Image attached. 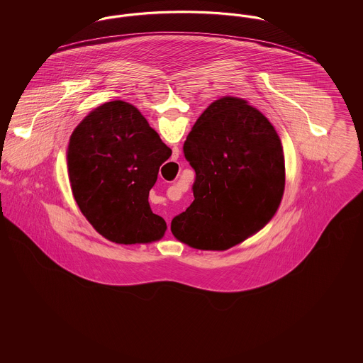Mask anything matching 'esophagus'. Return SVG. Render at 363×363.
<instances>
[{"label":"esophagus","instance_id":"34e87169","mask_svg":"<svg viewBox=\"0 0 363 363\" xmlns=\"http://www.w3.org/2000/svg\"><path fill=\"white\" fill-rule=\"evenodd\" d=\"M173 159H178V150H174Z\"/></svg>","mask_w":363,"mask_h":363}]
</instances>
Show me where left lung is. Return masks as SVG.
<instances>
[{"label": "left lung", "mask_w": 363, "mask_h": 363, "mask_svg": "<svg viewBox=\"0 0 363 363\" xmlns=\"http://www.w3.org/2000/svg\"><path fill=\"white\" fill-rule=\"evenodd\" d=\"M184 152L196 181L193 203L172 222L178 241L223 252L275 216L286 185L283 145L274 125L247 101L223 96L209 104Z\"/></svg>", "instance_id": "obj_1"}]
</instances>
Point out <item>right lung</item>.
Masks as SVG:
<instances>
[{
  "label": "right lung",
  "mask_w": 363,
  "mask_h": 363,
  "mask_svg": "<svg viewBox=\"0 0 363 363\" xmlns=\"http://www.w3.org/2000/svg\"><path fill=\"white\" fill-rule=\"evenodd\" d=\"M170 156L144 116L123 101L98 106L74 128L67 150L70 188L102 237L121 245L163 238L167 225L148 196Z\"/></svg>",
  "instance_id": "obj_1"
}]
</instances>
